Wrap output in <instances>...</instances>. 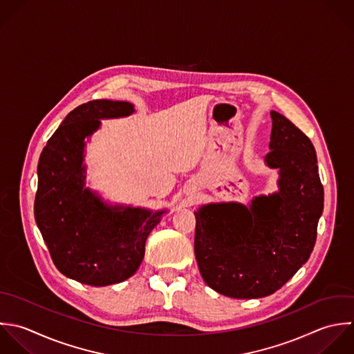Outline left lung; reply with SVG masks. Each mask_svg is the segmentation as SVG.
Instances as JSON below:
<instances>
[{"label":"left lung","instance_id":"1","mask_svg":"<svg viewBox=\"0 0 354 354\" xmlns=\"http://www.w3.org/2000/svg\"><path fill=\"white\" fill-rule=\"evenodd\" d=\"M266 165L279 169V192L251 204H208L194 212V254L208 287L236 299L280 290L315 248L324 208L316 150L287 117L270 111Z\"/></svg>","mask_w":354,"mask_h":354}]
</instances>
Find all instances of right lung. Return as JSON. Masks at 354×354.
<instances>
[{
    "label": "right lung",
    "mask_w": 354,
    "mask_h": 354,
    "mask_svg": "<svg viewBox=\"0 0 354 354\" xmlns=\"http://www.w3.org/2000/svg\"><path fill=\"white\" fill-rule=\"evenodd\" d=\"M133 111L129 102L106 99L75 107L38 160L37 226L57 270L82 284L104 287L135 274L147 236L167 212L107 205L85 187V138L100 127V120Z\"/></svg>",
    "instance_id": "add662e5"
}]
</instances>
